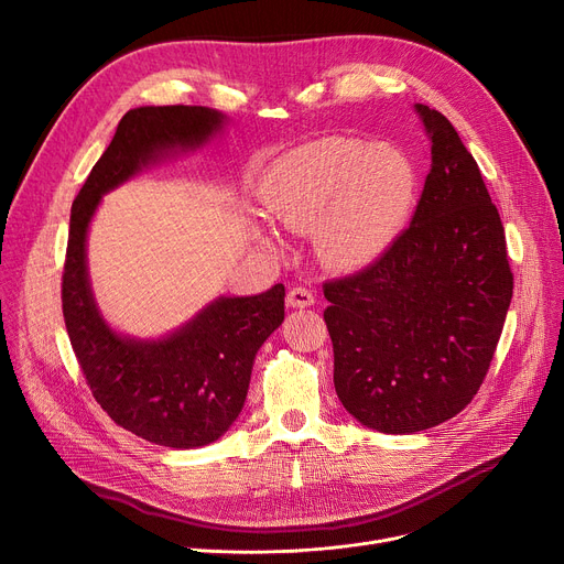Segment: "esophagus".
<instances>
[{
  "instance_id": "obj_1",
  "label": "esophagus",
  "mask_w": 564,
  "mask_h": 564,
  "mask_svg": "<svg viewBox=\"0 0 564 564\" xmlns=\"http://www.w3.org/2000/svg\"><path fill=\"white\" fill-rule=\"evenodd\" d=\"M285 302H288L290 308H308V306L315 304V294L308 288L297 285V288H292L288 292V300Z\"/></svg>"
}]
</instances>
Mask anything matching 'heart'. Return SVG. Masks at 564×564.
<instances>
[{
	"mask_svg": "<svg viewBox=\"0 0 564 564\" xmlns=\"http://www.w3.org/2000/svg\"><path fill=\"white\" fill-rule=\"evenodd\" d=\"M419 194V171L404 153L345 137L294 148L262 185L267 213L288 230H315L317 256L345 272L364 270L395 247Z\"/></svg>",
	"mask_w": 564,
	"mask_h": 564,
	"instance_id": "1",
	"label": "heart"
}]
</instances>
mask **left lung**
<instances>
[{
	"instance_id": "obj_1",
	"label": "left lung",
	"mask_w": 564,
	"mask_h": 564,
	"mask_svg": "<svg viewBox=\"0 0 564 564\" xmlns=\"http://www.w3.org/2000/svg\"><path fill=\"white\" fill-rule=\"evenodd\" d=\"M432 164L409 228L364 272L324 283L343 406L383 434L459 413L489 370L514 279L482 173L446 116L413 107Z\"/></svg>"
}]
</instances>
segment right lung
I'll return each instance as SVG.
<instances>
[{
    "label": "right lung",
    "mask_w": 564,
    "mask_h": 564,
    "mask_svg": "<svg viewBox=\"0 0 564 564\" xmlns=\"http://www.w3.org/2000/svg\"><path fill=\"white\" fill-rule=\"evenodd\" d=\"M226 126L210 107L130 109L70 210L62 302L70 345L98 404L123 430L166 448H200L240 416L256 354L285 315V288L217 297L162 338L123 336L102 317L86 262L100 198L139 171L196 151Z\"/></svg>",
    "instance_id": "add662e5"
}]
</instances>
